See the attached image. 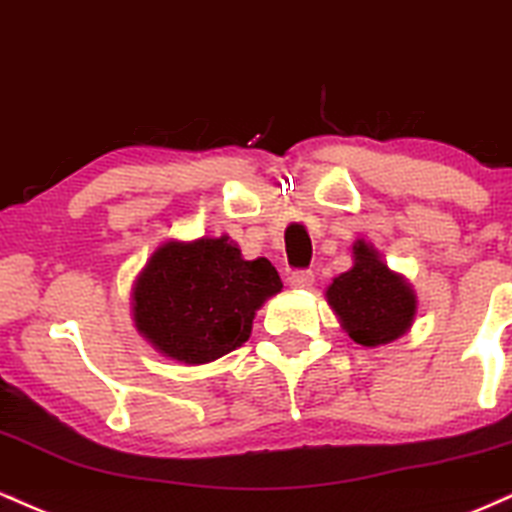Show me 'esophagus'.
<instances>
[{"mask_svg":"<svg viewBox=\"0 0 512 512\" xmlns=\"http://www.w3.org/2000/svg\"><path fill=\"white\" fill-rule=\"evenodd\" d=\"M290 285L297 287V290H309L314 285V273L311 270H294L290 275Z\"/></svg>","mask_w":512,"mask_h":512,"instance_id":"34e87169","label":"esophagus"}]
</instances>
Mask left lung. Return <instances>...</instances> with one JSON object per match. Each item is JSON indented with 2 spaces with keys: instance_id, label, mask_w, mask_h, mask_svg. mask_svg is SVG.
Wrapping results in <instances>:
<instances>
[{
  "instance_id": "left-lung-1",
  "label": "left lung",
  "mask_w": 512,
  "mask_h": 512,
  "mask_svg": "<svg viewBox=\"0 0 512 512\" xmlns=\"http://www.w3.org/2000/svg\"><path fill=\"white\" fill-rule=\"evenodd\" d=\"M326 297L347 335L364 347L398 340L417 314V297L405 278L364 242L354 244V266L333 280Z\"/></svg>"
}]
</instances>
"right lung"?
I'll return each mask as SVG.
<instances>
[{"label":"right lung","instance_id":"obj_1","mask_svg":"<svg viewBox=\"0 0 512 512\" xmlns=\"http://www.w3.org/2000/svg\"><path fill=\"white\" fill-rule=\"evenodd\" d=\"M280 290L270 261H244L227 237L167 242L138 275L134 321L165 357L206 364L244 345L256 309Z\"/></svg>","mask_w":512,"mask_h":512}]
</instances>
